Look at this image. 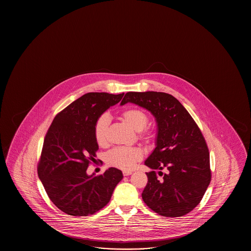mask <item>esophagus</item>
Listing matches in <instances>:
<instances>
[{"label": "esophagus", "mask_w": 251, "mask_h": 251, "mask_svg": "<svg viewBox=\"0 0 251 251\" xmlns=\"http://www.w3.org/2000/svg\"><path fill=\"white\" fill-rule=\"evenodd\" d=\"M132 174V171H123V175L124 176H129V175H131Z\"/></svg>", "instance_id": "esophagus-1"}]
</instances>
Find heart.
I'll return each mask as SVG.
<instances>
[{
  "mask_svg": "<svg viewBox=\"0 0 251 251\" xmlns=\"http://www.w3.org/2000/svg\"><path fill=\"white\" fill-rule=\"evenodd\" d=\"M120 118L124 122L127 124L134 131L138 132L139 138L145 142H151L155 137V132L152 129L146 127L148 123L147 114L135 107L125 109L121 113ZM110 119L107 115H102L95 124L94 136L97 144L105 146L108 143V131H109ZM143 158V152L138 148L117 147L107 152L106 161L109 166H112L121 170H131L136 162Z\"/></svg>",
  "mask_w": 251,
  "mask_h": 251,
  "instance_id": "b5f03b06",
  "label": "heart"
}]
</instances>
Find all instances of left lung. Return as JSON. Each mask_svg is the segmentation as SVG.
Returning a JSON list of instances; mask_svg holds the SVG:
<instances>
[{
    "mask_svg": "<svg viewBox=\"0 0 251 251\" xmlns=\"http://www.w3.org/2000/svg\"><path fill=\"white\" fill-rule=\"evenodd\" d=\"M128 102L149 110L158 129L156 147L144 162L151 169L146 173L144 203L165 217L187 214L200 203L211 182L209 150L203 134L187 109L171 94L131 91L120 105Z\"/></svg>",
    "mask_w": 251,
    "mask_h": 251,
    "instance_id": "8db88e82",
    "label": "left lung"
}]
</instances>
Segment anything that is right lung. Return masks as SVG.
Listing matches in <instances>:
<instances>
[{
  "instance_id": "1",
  "label": "right lung",
  "mask_w": 251,
  "mask_h": 251,
  "mask_svg": "<svg viewBox=\"0 0 251 251\" xmlns=\"http://www.w3.org/2000/svg\"><path fill=\"white\" fill-rule=\"evenodd\" d=\"M125 93H86L59 112L44 140L38 174L48 198L73 216L94 214L109 202L122 171L109 168L102 175L87 174L99 150L94 136L98 118Z\"/></svg>"
}]
</instances>
